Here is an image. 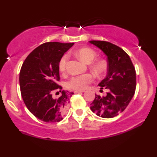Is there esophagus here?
Listing matches in <instances>:
<instances>
[{
	"mask_svg": "<svg viewBox=\"0 0 157 157\" xmlns=\"http://www.w3.org/2000/svg\"><path fill=\"white\" fill-rule=\"evenodd\" d=\"M84 90H81V91H80V90H76V91H75V94H77V93H82V92H84Z\"/></svg>",
	"mask_w": 157,
	"mask_h": 157,
	"instance_id": "obj_1",
	"label": "esophagus"
}]
</instances>
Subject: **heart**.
Here are the masks:
<instances>
[{
  "instance_id": "1",
  "label": "heart",
  "mask_w": 157,
  "mask_h": 157,
  "mask_svg": "<svg viewBox=\"0 0 157 157\" xmlns=\"http://www.w3.org/2000/svg\"><path fill=\"white\" fill-rule=\"evenodd\" d=\"M75 54L79 58L86 63L91 62L96 56V52L94 51L92 48L88 47L79 48L75 52ZM68 60V56L67 55H64L62 56L59 61L58 68L61 72L66 71ZM90 68L97 75H102V74L105 72L106 69H107V64H106L105 61L103 60H96L91 63ZM94 80V77L92 74H83V75L73 77L68 82L67 86L69 89L81 91V90L86 89L89 86V85L93 82Z\"/></svg>"
}]
</instances>
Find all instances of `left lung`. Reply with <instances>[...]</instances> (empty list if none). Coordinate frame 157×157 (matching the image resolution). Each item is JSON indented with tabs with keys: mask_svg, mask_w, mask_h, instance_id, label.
<instances>
[{
	"mask_svg": "<svg viewBox=\"0 0 157 157\" xmlns=\"http://www.w3.org/2000/svg\"><path fill=\"white\" fill-rule=\"evenodd\" d=\"M91 44L107 56L108 73L99 86L108 89L105 97L95 94L91 111L102 118H112L128 105L136 90V71L130 57L116 45L102 40H91ZM101 91V90H100Z\"/></svg>",
	"mask_w": 157,
	"mask_h": 157,
	"instance_id": "8db88e82",
	"label": "left lung"
}]
</instances>
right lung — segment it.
Returning <instances> with one entry per match:
<instances>
[{
	"label": "right lung",
	"mask_w": 157,
	"mask_h": 157,
	"mask_svg": "<svg viewBox=\"0 0 157 157\" xmlns=\"http://www.w3.org/2000/svg\"><path fill=\"white\" fill-rule=\"evenodd\" d=\"M74 45L58 42L41 44L29 54L21 66L19 82L25 105L35 117L46 122L63 120L73 92L61 91L58 63L62 56ZM59 89L57 99L52 92Z\"/></svg>",
	"instance_id": "add662e5"
}]
</instances>
